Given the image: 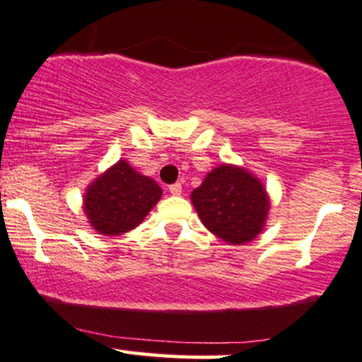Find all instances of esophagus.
Returning <instances> with one entry per match:
<instances>
[{
  "label": "esophagus",
  "mask_w": 362,
  "mask_h": 362,
  "mask_svg": "<svg viewBox=\"0 0 362 362\" xmlns=\"http://www.w3.org/2000/svg\"><path fill=\"white\" fill-rule=\"evenodd\" d=\"M168 190H170V194L180 195V194H182V184H173V185H170Z\"/></svg>",
  "instance_id": "34e87169"
}]
</instances>
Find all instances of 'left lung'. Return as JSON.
I'll return each mask as SVG.
<instances>
[{
    "mask_svg": "<svg viewBox=\"0 0 362 362\" xmlns=\"http://www.w3.org/2000/svg\"><path fill=\"white\" fill-rule=\"evenodd\" d=\"M199 218L211 233L228 245L250 243L262 233L271 197L255 173L223 163L211 170L190 194Z\"/></svg>",
    "mask_w": 362,
    "mask_h": 362,
    "instance_id": "obj_1",
    "label": "left lung"
}]
</instances>
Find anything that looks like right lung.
Wrapping results in <instances>:
<instances>
[{"instance_id": "right-lung-1", "label": "right lung", "mask_w": 362, "mask_h": 362, "mask_svg": "<svg viewBox=\"0 0 362 362\" xmlns=\"http://www.w3.org/2000/svg\"><path fill=\"white\" fill-rule=\"evenodd\" d=\"M161 194L151 177L119 160L86 187L83 213L98 235L119 236L139 226Z\"/></svg>"}]
</instances>
